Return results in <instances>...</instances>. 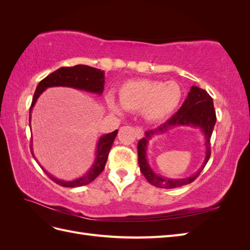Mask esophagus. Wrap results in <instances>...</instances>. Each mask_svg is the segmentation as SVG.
I'll list each match as a JSON object with an SVG mask.
<instances>
[{"label": "esophagus", "mask_w": 250, "mask_h": 250, "mask_svg": "<svg viewBox=\"0 0 250 250\" xmlns=\"http://www.w3.org/2000/svg\"><path fill=\"white\" fill-rule=\"evenodd\" d=\"M134 132H135V137H137V139H142L144 137V130L142 129L141 127L135 128Z\"/></svg>", "instance_id": "1"}]
</instances>
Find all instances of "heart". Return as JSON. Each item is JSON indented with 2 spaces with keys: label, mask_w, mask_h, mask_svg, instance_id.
I'll return each mask as SVG.
<instances>
[{
  "label": "heart",
  "mask_w": 250,
  "mask_h": 250,
  "mask_svg": "<svg viewBox=\"0 0 250 250\" xmlns=\"http://www.w3.org/2000/svg\"><path fill=\"white\" fill-rule=\"evenodd\" d=\"M183 98V89L179 83L162 80L141 79L125 83L120 88V104L107 98L109 108L118 115L127 111H142L150 122H158L170 117L175 111Z\"/></svg>",
  "instance_id": "obj_1"
}]
</instances>
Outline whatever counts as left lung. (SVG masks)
<instances>
[{"label":"left lung","instance_id":"1","mask_svg":"<svg viewBox=\"0 0 250 250\" xmlns=\"http://www.w3.org/2000/svg\"><path fill=\"white\" fill-rule=\"evenodd\" d=\"M216 111L214 108V103L211 97L204 90L197 86H192L188 92L187 99L181 105L179 110L172 116L167 122H165L154 130L146 131L145 138L139 141L138 144V155H139V165L140 170L144 176L149 183L157 188H174L181 186H186L193 183V181L199 176L200 172L206 167L210 156V137L214 130V126L216 124ZM200 127L206 138V158L202 166V168L194 176L187 179L172 180L165 179L155 174L146 162V146L150 137L155 133H160L167 131L170 126L173 125H189Z\"/></svg>","mask_w":250,"mask_h":250}]
</instances>
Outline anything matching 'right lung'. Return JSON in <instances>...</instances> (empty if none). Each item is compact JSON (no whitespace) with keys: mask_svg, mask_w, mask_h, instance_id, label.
<instances>
[{"mask_svg":"<svg viewBox=\"0 0 250 250\" xmlns=\"http://www.w3.org/2000/svg\"><path fill=\"white\" fill-rule=\"evenodd\" d=\"M52 86L73 87V88H77L81 90H85V92L101 95L104 89V72L99 69H96V67H92L84 64H77L74 66L60 67V69L48 75L46 78L42 79L39 84H37V87L32 99L31 106H30L29 124H30V121H31V111L35 102L37 101V99H39V97L42 95V93L44 89ZM117 134H118V130H115L108 134L102 135L97 144L96 160L94 165L92 166V168L88 170V172L85 174V175H83L77 179H74L71 181L58 179L54 176H52L50 173H48L46 170H44L39 162H37V164L41 166V168L43 170V172L46 173L47 175L54 181V183H56L59 186L64 187V188H77V187L88 185L92 183L94 179H96L97 176L104 170L105 164H106L107 157L109 154V151L111 149L113 141H115ZM30 148H31V153L35 158L33 149H32V144L30 145Z\"/></svg>","mask_w":250,"mask_h":250,"instance_id":"add662e5","label":"right lung"}]
</instances>
